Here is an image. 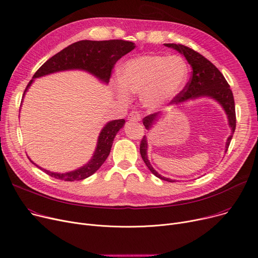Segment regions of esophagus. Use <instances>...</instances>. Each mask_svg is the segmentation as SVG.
<instances>
[{
    "instance_id": "obj_1",
    "label": "esophagus",
    "mask_w": 258,
    "mask_h": 258,
    "mask_svg": "<svg viewBox=\"0 0 258 258\" xmlns=\"http://www.w3.org/2000/svg\"><path fill=\"white\" fill-rule=\"evenodd\" d=\"M129 122H139L141 120V114L138 111H132L128 116Z\"/></svg>"
}]
</instances>
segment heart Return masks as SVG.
I'll return each mask as SVG.
<instances>
[{"instance_id":"1","label":"heart","mask_w":258,"mask_h":258,"mask_svg":"<svg viewBox=\"0 0 258 258\" xmlns=\"http://www.w3.org/2000/svg\"><path fill=\"white\" fill-rule=\"evenodd\" d=\"M188 75L186 61L178 55H141L120 68L115 94L123 101L129 99V94H141L147 109L158 110L182 92Z\"/></svg>"}]
</instances>
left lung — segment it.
Masks as SVG:
<instances>
[{"label": "left lung", "instance_id": "obj_1", "mask_svg": "<svg viewBox=\"0 0 258 258\" xmlns=\"http://www.w3.org/2000/svg\"><path fill=\"white\" fill-rule=\"evenodd\" d=\"M165 47L172 48L182 54L187 62L191 67V77L185 87L170 104H181L183 102H186L188 100H195L198 98H209L217 101L224 109L227 118H228V125L231 129V135L227 139L226 142V149L225 152H227L228 147L230 145V142L232 140V136L235 130L236 126V117H235V105H234V99L233 94L230 89V86L228 82L224 78L223 74L211 63L208 59H206L204 56L199 54L183 44H176V43H164ZM160 112L152 113L146 117H144L143 123L147 130H151L153 126L158 122V119L161 117ZM141 155L143 160L145 161L148 169L152 172L156 177L159 179H162L164 181H169V182H175V180H172L170 178H165L158 174L152 165L150 163V160L148 159V141L147 136L145 135L142 142H141Z\"/></svg>", "mask_w": 258, "mask_h": 258}]
</instances>
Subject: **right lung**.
Wrapping results in <instances>:
<instances>
[{"label":"right lung","mask_w":258,"mask_h":258,"mask_svg":"<svg viewBox=\"0 0 258 258\" xmlns=\"http://www.w3.org/2000/svg\"><path fill=\"white\" fill-rule=\"evenodd\" d=\"M134 48L135 43L120 39L102 41L80 40L72 43L69 47L47 60L37 70L32 80L28 83L26 87L23 99L29 87L33 83L34 79L63 71H84L92 74L105 84H107L109 82L111 71L117 60L131 52ZM124 124V118L110 120V122L106 124L99 134L97 147L92 159L77 170L68 173H54L40 168V166L30 159V157L28 158L37 168L56 179L64 181L83 180L96 173L100 169V166L104 163L106 158L108 157L115 135L120 128H123Z\"/></svg>","instance_id":"1"}]
</instances>
